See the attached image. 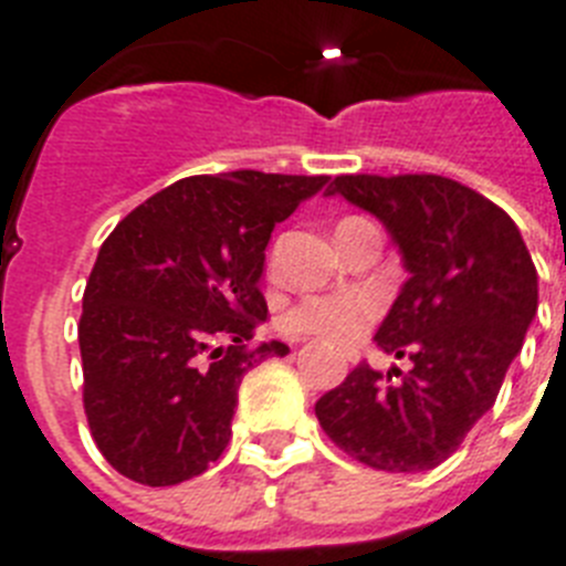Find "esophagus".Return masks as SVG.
<instances>
[{
	"label": "esophagus",
	"instance_id": "obj_1",
	"mask_svg": "<svg viewBox=\"0 0 566 566\" xmlns=\"http://www.w3.org/2000/svg\"><path fill=\"white\" fill-rule=\"evenodd\" d=\"M345 357H348V363H357L359 354L357 352H345Z\"/></svg>",
	"mask_w": 566,
	"mask_h": 566
}]
</instances>
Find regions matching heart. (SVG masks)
<instances>
[{
    "instance_id": "heart-1",
    "label": "heart",
    "mask_w": 566,
    "mask_h": 566,
    "mask_svg": "<svg viewBox=\"0 0 566 566\" xmlns=\"http://www.w3.org/2000/svg\"><path fill=\"white\" fill-rule=\"evenodd\" d=\"M379 303L371 292L314 294L300 300L280 317V328L292 337H317L323 343L343 345L371 326Z\"/></svg>"
}]
</instances>
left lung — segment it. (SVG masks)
<instances>
[{"instance_id":"left-lung-1","label":"left lung","mask_w":566,"mask_h":566,"mask_svg":"<svg viewBox=\"0 0 566 566\" xmlns=\"http://www.w3.org/2000/svg\"><path fill=\"white\" fill-rule=\"evenodd\" d=\"M326 192L377 214L397 240L411 277L374 343L411 368L382 377L359 363L314 413L365 468L431 470L490 411L522 352L538 308L533 258L502 207L444 175H337Z\"/></svg>"}]
</instances>
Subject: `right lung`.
<instances>
[{"mask_svg":"<svg viewBox=\"0 0 566 566\" xmlns=\"http://www.w3.org/2000/svg\"><path fill=\"white\" fill-rule=\"evenodd\" d=\"M328 175H192L118 221L78 319L84 413L122 476L187 482L227 451L243 374L289 345L249 348L272 229Z\"/></svg>","mask_w":566,"mask_h":566,"instance_id":"add662e5","label":"right lung"}]
</instances>
